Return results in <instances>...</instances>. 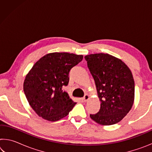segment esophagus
Listing matches in <instances>:
<instances>
[{
	"instance_id": "1",
	"label": "esophagus",
	"mask_w": 152,
	"mask_h": 152,
	"mask_svg": "<svg viewBox=\"0 0 152 152\" xmlns=\"http://www.w3.org/2000/svg\"><path fill=\"white\" fill-rule=\"evenodd\" d=\"M83 99H84V101L86 102V101H88V100L89 99V95H88V94H85V95H84V97H83Z\"/></svg>"
}]
</instances>
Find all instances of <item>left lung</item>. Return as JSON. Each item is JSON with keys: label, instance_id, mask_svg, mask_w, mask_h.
<instances>
[{"label": "left lung", "instance_id": "obj_1", "mask_svg": "<svg viewBox=\"0 0 152 152\" xmlns=\"http://www.w3.org/2000/svg\"><path fill=\"white\" fill-rule=\"evenodd\" d=\"M84 58L101 102L99 111L90 117L100 125L117 123L126 116L134 101L132 72L121 60L107 53H94Z\"/></svg>", "mask_w": 152, "mask_h": 152}]
</instances>
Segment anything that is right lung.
Returning <instances> with one entry per match:
<instances>
[{
	"mask_svg": "<svg viewBox=\"0 0 152 152\" xmlns=\"http://www.w3.org/2000/svg\"><path fill=\"white\" fill-rule=\"evenodd\" d=\"M83 56L66 52L51 53L39 59L25 77L23 91L35 112L50 121L65 117L76 102L63 90L68 86V74Z\"/></svg>",
	"mask_w": 152,
	"mask_h": 152,
	"instance_id": "add662e5",
	"label": "right lung"
}]
</instances>
